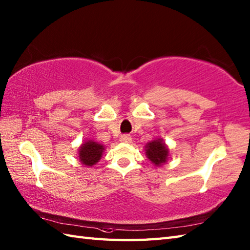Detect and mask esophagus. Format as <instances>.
Masks as SVG:
<instances>
[{"instance_id":"obj_1","label":"esophagus","mask_w":250,"mask_h":250,"mask_svg":"<svg viewBox=\"0 0 250 250\" xmlns=\"http://www.w3.org/2000/svg\"><path fill=\"white\" fill-rule=\"evenodd\" d=\"M120 141L124 143H131L132 142V137L130 135H121L120 136Z\"/></svg>"}]
</instances>
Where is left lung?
Returning a JSON list of instances; mask_svg holds the SVG:
<instances>
[{
  "label": "left lung",
  "instance_id": "1",
  "mask_svg": "<svg viewBox=\"0 0 250 250\" xmlns=\"http://www.w3.org/2000/svg\"><path fill=\"white\" fill-rule=\"evenodd\" d=\"M168 147L163 139H158L148 142L145 146V155L155 167H161L166 164L168 159Z\"/></svg>",
  "mask_w": 250,
  "mask_h": 250
}]
</instances>
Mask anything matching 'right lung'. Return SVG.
Instances as JSON below:
<instances>
[{"instance_id":"obj_1","label":"right lung","mask_w":250,"mask_h":250,"mask_svg":"<svg viewBox=\"0 0 250 250\" xmlns=\"http://www.w3.org/2000/svg\"><path fill=\"white\" fill-rule=\"evenodd\" d=\"M104 150L105 146L101 143L93 140L84 141L78 149L79 162L84 167H91L101 160Z\"/></svg>"}]
</instances>
